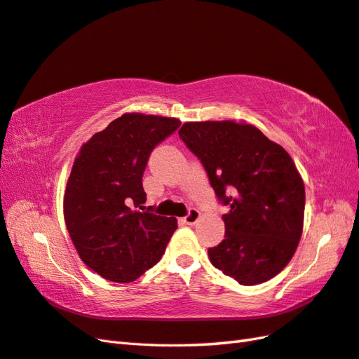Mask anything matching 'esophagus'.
I'll list each match as a JSON object with an SVG mask.
<instances>
[{
	"mask_svg": "<svg viewBox=\"0 0 359 359\" xmlns=\"http://www.w3.org/2000/svg\"><path fill=\"white\" fill-rule=\"evenodd\" d=\"M198 220H200V211L196 210V208L189 210L187 217H183V222H185L187 224H196Z\"/></svg>",
	"mask_w": 359,
	"mask_h": 359,
	"instance_id": "esophagus-1",
	"label": "esophagus"
}]
</instances>
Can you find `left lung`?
<instances>
[{"mask_svg":"<svg viewBox=\"0 0 359 359\" xmlns=\"http://www.w3.org/2000/svg\"><path fill=\"white\" fill-rule=\"evenodd\" d=\"M179 136L229 206L224 240L208 249L212 266L243 286L273 278L303 234L304 182L292 157L246 122H185Z\"/></svg>","mask_w":359,"mask_h":359,"instance_id":"8db88e82","label":"left lung"}]
</instances>
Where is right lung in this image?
<instances>
[{
    "instance_id": "obj_1",
    "label": "right lung",
    "mask_w": 359,
    "mask_h": 359,
    "mask_svg": "<svg viewBox=\"0 0 359 359\" xmlns=\"http://www.w3.org/2000/svg\"><path fill=\"white\" fill-rule=\"evenodd\" d=\"M179 127L176 118L125 113L95 133L73 162L64 194L65 226L81 260L105 280L139 278L161 260L177 229L174 217L144 210L142 176L153 148Z\"/></svg>"
}]
</instances>
